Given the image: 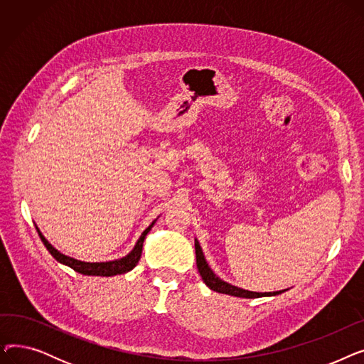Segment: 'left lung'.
<instances>
[{
  "label": "left lung",
  "instance_id": "obj_1",
  "mask_svg": "<svg viewBox=\"0 0 364 364\" xmlns=\"http://www.w3.org/2000/svg\"><path fill=\"white\" fill-rule=\"evenodd\" d=\"M195 250H196V264H198V270L202 276V280L208 286L209 289H213L220 294L225 295H232V296H239V298H261V296H274L279 295L284 291H277V292H251V291H245L237 288V286H233L230 283H227L221 280L218 276L214 274V272L209 269V265L203 257L202 247L198 240H195Z\"/></svg>",
  "mask_w": 364,
  "mask_h": 364
}]
</instances>
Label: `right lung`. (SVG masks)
I'll list each match as a JSON object with an SVG mask.
<instances>
[{
  "mask_svg": "<svg viewBox=\"0 0 364 364\" xmlns=\"http://www.w3.org/2000/svg\"><path fill=\"white\" fill-rule=\"evenodd\" d=\"M155 221H153L146 228V230L141 233V236L137 240L136 246H134V250L127 257L119 258V259H114V261H106V262H85V261H78V259H75V258L66 257L62 252L57 251L54 246H51L48 243V240L43 236V233L38 230V227H36V230H38V235H40L44 246L48 250V252L59 262L70 267L72 270H75L76 273H81L84 276H103V277H109V276H117V274L128 273L129 270H132L134 267L137 265V262L140 261V257H141V251H143V242H144L147 233L151 230V227H153V224H155Z\"/></svg>",
  "mask_w": 364,
  "mask_h": 364,
  "instance_id": "1",
  "label": "right lung"
}]
</instances>
